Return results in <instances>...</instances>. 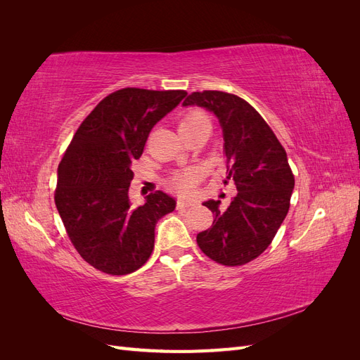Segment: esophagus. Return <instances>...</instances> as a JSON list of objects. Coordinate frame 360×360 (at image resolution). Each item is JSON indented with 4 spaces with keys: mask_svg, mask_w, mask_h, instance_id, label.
Listing matches in <instances>:
<instances>
[{
    "mask_svg": "<svg viewBox=\"0 0 360 360\" xmlns=\"http://www.w3.org/2000/svg\"><path fill=\"white\" fill-rule=\"evenodd\" d=\"M195 205L193 201L191 200H179L177 201V209H189V207Z\"/></svg>",
    "mask_w": 360,
    "mask_h": 360,
    "instance_id": "esophagus-1",
    "label": "esophagus"
}]
</instances>
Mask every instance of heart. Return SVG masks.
I'll use <instances>...</instances> for the list:
<instances>
[{
	"label": "heart",
	"mask_w": 360,
	"mask_h": 360,
	"mask_svg": "<svg viewBox=\"0 0 360 360\" xmlns=\"http://www.w3.org/2000/svg\"><path fill=\"white\" fill-rule=\"evenodd\" d=\"M198 126H209L210 127L209 115L200 110L188 111L179 122V130H189V129L198 127ZM197 181H198V172L195 169H186V171H181V172L176 174V176L171 179V186L180 193H186L195 186V183Z\"/></svg>",
	"instance_id": "b5f03b06"
}]
</instances>
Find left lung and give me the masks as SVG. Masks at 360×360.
<instances>
[{"label": "left lung", "mask_w": 360, "mask_h": 360, "mask_svg": "<svg viewBox=\"0 0 360 360\" xmlns=\"http://www.w3.org/2000/svg\"><path fill=\"white\" fill-rule=\"evenodd\" d=\"M184 106L198 105L213 111L224 132L226 180L237 195L230 207L207 201L214 221L197 236V243L210 259L222 266H243L264 252L290 209L294 176L287 153L274 130L252 105L231 93L193 91Z\"/></svg>", "instance_id": "8db88e82"}]
</instances>
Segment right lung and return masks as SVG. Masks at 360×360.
<instances>
[{"label":"right lung","mask_w":360,"mask_h":360,"mask_svg":"<svg viewBox=\"0 0 360 360\" xmlns=\"http://www.w3.org/2000/svg\"><path fill=\"white\" fill-rule=\"evenodd\" d=\"M184 90L127 86L108 94L85 117L58 165L53 200L72 245L94 269L127 275L143 267L155 248V226L176 209L156 191L132 207V162L141 158L150 130L176 108Z\"/></svg>","instance_id":"1"}]
</instances>
